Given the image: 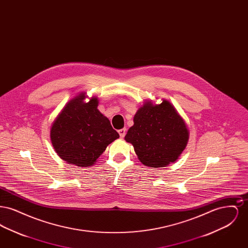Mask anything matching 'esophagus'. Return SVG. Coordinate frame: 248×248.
<instances>
[{
    "label": "esophagus",
    "mask_w": 248,
    "mask_h": 248,
    "mask_svg": "<svg viewBox=\"0 0 248 248\" xmlns=\"http://www.w3.org/2000/svg\"><path fill=\"white\" fill-rule=\"evenodd\" d=\"M119 135L121 138H124L125 134H126V128H123V129H120L118 131Z\"/></svg>",
    "instance_id": "34e87169"
}]
</instances>
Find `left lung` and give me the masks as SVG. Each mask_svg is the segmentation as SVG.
I'll return each instance as SVG.
<instances>
[{
	"instance_id": "1",
	"label": "left lung",
	"mask_w": 248,
	"mask_h": 248,
	"mask_svg": "<svg viewBox=\"0 0 248 248\" xmlns=\"http://www.w3.org/2000/svg\"><path fill=\"white\" fill-rule=\"evenodd\" d=\"M124 140L134 146L143 165L162 167L174 163L184 151L189 132L170 102L155 106L147 102L137 111Z\"/></svg>"
}]
</instances>
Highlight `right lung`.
Segmentation results:
<instances>
[{
	"label": "right lung",
	"instance_id": "right-lung-1",
	"mask_svg": "<svg viewBox=\"0 0 248 248\" xmlns=\"http://www.w3.org/2000/svg\"><path fill=\"white\" fill-rule=\"evenodd\" d=\"M83 98L84 94H80L71 99L55 120L50 132L59 157L80 167L93 165L107 146L119 138L108 119L97 109V99L93 97L84 103Z\"/></svg>",
	"mask_w": 248,
	"mask_h": 248
}]
</instances>
